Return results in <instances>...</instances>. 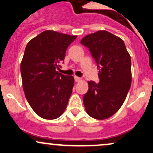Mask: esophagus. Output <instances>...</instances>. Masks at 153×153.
<instances>
[{
    "label": "esophagus",
    "mask_w": 153,
    "mask_h": 153,
    "mask_svg": "<svg viewBox=\"0 0 153 153\" xmlns=\"http://www.w3.org/2000/svg\"><path fill=\"white\" fill-rule=\"evenodd\" d=\"M75 82H80L82 80V78H80V77L75 76Z\"/></svg>",
    "instance_id": "1"
}]
</instances>
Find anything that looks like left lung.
<instances>
[{
    "label": "left lung",
    "instance_id": "obj_1",
    "mask_svg": "<svg viewBox=\"0 0 153 153\" xmlns=\"http://www.w3.org/2000/svg\"><path fill=\"white\" fill-rule=\"evenodd\" d=\"M80 43L89 48L100 68L101 80L98 83L88 82L84 106L92 118L108 119L121 108L130 88V55L122 39L105 30L86 35Z\"/></svg>",
    "mask_w": 153,
    "mask_h": 153
}]
</instances>
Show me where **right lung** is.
Instances as JSON below:
<instances>
[{
  "label": "right lung",
  "instance_id": "1",
  "mask_svg": "<svg viewBox=\"0 0 153 153\" xmlns=\"http://www.w3.org/2000/svg\"><path fill=\"white\" fill-rule=\"evenodd\" d=\"M77 36L47 30L31 39L21 62L22 85L34 111L45 119L60 117L74 85L73 76L57 71Z\"/></svg>",
  "mask_w": 153,
  "mask_h": 153
}]
</instances>
